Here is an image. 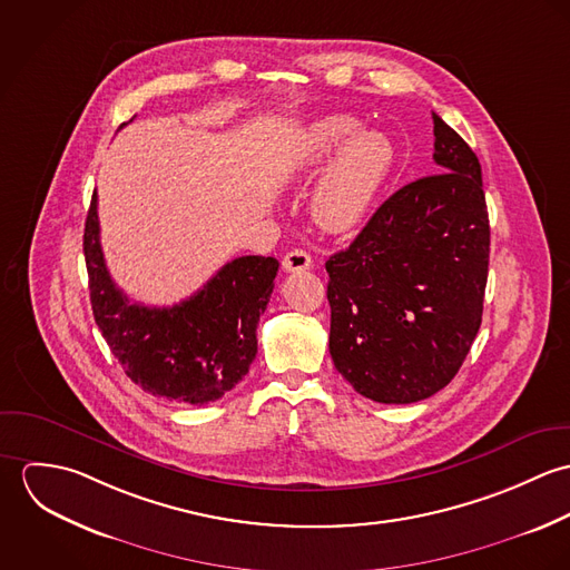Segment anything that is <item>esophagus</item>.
Returning <instances> with one entry per match:
<instances>
[{"mask_svg":"<svg viewBox=\"0 0 570 570\" xmlns=\"http://www.w3.org/2000/svg\"><path fill=\"white\" fill-rule=\"evenodd\" d=\"M312 256L309 252L305 249H292L283 256V269L285 272H303V269H309L312 267Z\"/></svg>","mask_w":570,"mask_h":570,"instance_id":"obj_1","label":"esophagus"}]
</instances>
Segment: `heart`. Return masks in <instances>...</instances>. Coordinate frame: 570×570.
I'll return each mask as SVG.
<instances>
[{
    "label": "heart",
    "mask_w": 570,
    "mask_h": 570,
    "mask_svg": "<svg viewBox=\"0 0 570 570\" xmlns=\"http://www.w3.org/2000/svg\"><path fill=\"white\" fill-rule=\"evenodd\" d=\"M353 116L333 114L309 122L296 138L292 173L312 179L323 173L312 197V210L328 230L357 226L395 166V145L380 131H360Z\"/></svg>",
    "instance_id": "b5f03b06"
}]
</instances>
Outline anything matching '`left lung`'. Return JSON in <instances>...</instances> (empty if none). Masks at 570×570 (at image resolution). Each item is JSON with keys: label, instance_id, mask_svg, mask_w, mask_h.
Segmentation results:
<instances>
[{"label": "left lung", "instance_id": "8db88e82", "mask_svg": "<svg viewBox=\"0 0 570 570\" xmlns=\"http://www.w3.org/2000/svg\"><path fill=\"white\" fill-rule=\"evenodd\" d=\"M434 175L393 193L326 261L328 351L337 373L380 404L445 389L483 321L489 217L481 163L436 114Z\"/></svg>", "mask_w": 570, "mask_h": 570}]
</instances>
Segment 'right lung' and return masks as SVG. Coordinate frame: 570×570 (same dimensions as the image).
<instances>
[{
    "instance_id": "1",
    "label": "right lung",
    "mask_w": 570,
    "mask_h": 570,
    "mask_svg": "<svg viewBox=\"0 0 570 570\" xmlns=\"http://www.w3.org/2000/svg\"><path fill=\"white\" fill-rule=\"evenodd\" d=\"M96 208L94 190L82 235L89 301L94 321L127 377L177 404L204 406L222 400L256 357V326L269 303L278 261L239 256L173 307L129 303L107 272Z\"/></svg>"
}]
</instances>
